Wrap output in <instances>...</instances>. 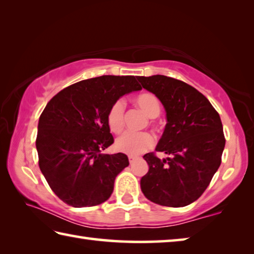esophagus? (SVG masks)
<instances>
[{
	"mask_svg": "<svg viewBox=\"0 0 254 254\" xmlns=\"http://www.w3.org/2000/svg\"><path fill=\"white\" fill-rule=\"evenodd\" d=\"M136 159L135 156H128V161H130V163H132L133 161H134Z\"/></svg>",
	"mask_w": 254,
	"mask_h": 254,
	"instance_id": "esophagus-1",
	"label": "esophagus"
}]
</instances>
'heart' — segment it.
Returning <instances> with one entry per match:
<instances>
[{
    "label": "heart",
    "instance_id": "obj_1",
    "mask_svg": "<svg viewBox=\"0 0 254 254\" xmlns=\"http://www.w3.org/2000/svg\"><path fill=\"white\" fill-rule=\"evenodd\" d=\"M135 104L142 110L149 118H157L160 113V102L152 93L139 94L134 98ZM124 110L126 105L122 100L115 101L111 105L106 115V122L113 133H120L124 127ZM154 144V140L149 133L126 132L115 140L114 147L119 152L127 154H139L149 150Z\"/></svg>",
    "mask_w": 254,
    "mask_h": 254
}]
</instances>
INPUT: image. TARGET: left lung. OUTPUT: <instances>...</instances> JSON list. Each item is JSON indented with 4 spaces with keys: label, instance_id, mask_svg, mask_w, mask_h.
I'll return each mask as SVG.
<instances>
[{
    "label": "left lung",
    "instance_id": "1",
    "mask_svg": "<svg viewBox=\"0 0 254 254\" xmlns=\"http://www.w3.org/2000/svg\"><path fill=\"white\" fill-rule=\"evenodd\" d=\"M165 107L167 124L156 147L169 154H144L149 171L140 180L149 200L184 207L198 199L221 165L225 137L221 118L203 94L163 75L137 77Z\"/></svg>",
    "mask_w": 254,
    "mask_h": 254
}]
</instances>
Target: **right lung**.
Segmentation results:
<instances>
[{
  "instance_id": "right-lung-1",
  "label": "right lung",
  "mask_w": 254,
  "mask_h": 254,
  "mask_svg": "<svg viewBox=\"0 0 254 254\" xmlns=\"http://www.w3.org/2000/svg\"><path fill=\"white\" fill-rule=\"evenodd\" d=\"M140 89L134 76L105 75L68 86L46 105L36 140L39 167L66 204L89 207L110 198L128 159L102 153L114 142L106 115L120 97Z\"/></svg>"
}]
</instances>
